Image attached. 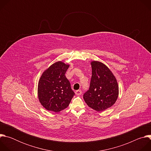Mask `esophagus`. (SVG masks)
Wrapping results in <instances>:
<instances>
[{
	"mask_svg": "<svg viewBox=\"0 0 151 151\" xmlns=\"http://www.w3.org/2000/svg\"><path fill=\"white\" fill-rule=\"evenodd\" d=\"M75 94L77 95V96H80L81 94H82V91L79 90H77L75 91Z\"/></svg>",
	"mask_w": 151,
	"mask_h": 151,
	"instance_id": "esophagus-1",
	"label": "esophagus"
}]
</instances>
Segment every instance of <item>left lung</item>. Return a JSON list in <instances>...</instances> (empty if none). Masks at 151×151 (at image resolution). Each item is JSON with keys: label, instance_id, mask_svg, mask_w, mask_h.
Wrapping results in <instances>:
<instances>
[{"label": "left lung", "instance_id": "8db88e82", "mask_svg": "<svg viewBox=\"0 0 151 151\" xmlns=\"http://www.w3.org/2000/svg\"><path fill=\"white\" fill-rule=\"evenodd\" d=\"M92 76L89 90L83 98L87 105L96 111H103L114 104L118 97L116 79L110 69L101 62L91 63Z\"/></svg>", "mask_w": 151, "mask_h": 151}]
</instances>
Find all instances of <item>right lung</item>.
Wrapping results in <instances>:
<instances>
[{"label":"right lung","instance_id":"add662e5","mask_svg":"<svg viewBox=\"0 0 151 151\" xmlns=\"http://www.w3.org/2000/svg\"><path fill=\"white\" fill-rule=\"evenodd\" d=\"M69 65L57 61L42 75L38 83L40 103L50 111L58 112L68 107L75 93L65 73Z\"/></svg>","mask_w":151,"mask_h":151}]
</instances>
